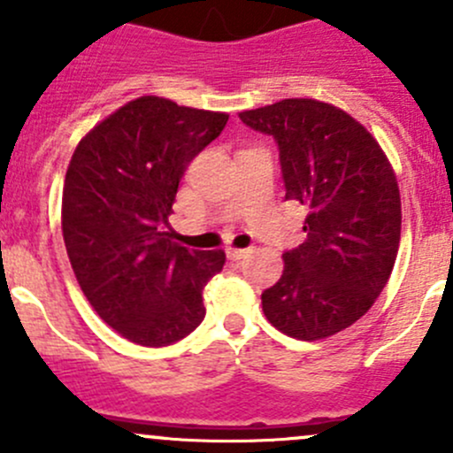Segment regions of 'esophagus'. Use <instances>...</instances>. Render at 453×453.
<instances>
[{
	"label": "esophagus",
	"instance_id": "1",
	"mask_svg": "<svg viewBox=\"0 0 453 453\" xmlns=\"http://www.w3.org/2000/svg\"><path fill=\"white\" fill-rule=\"evenodd\" d=\"M250 250H239V248H230L227 250V258L230 260H241L243 256H248Z\"/></svg>",
	"mask_w": 453,
	"mask_h": 453
}]
</instances>
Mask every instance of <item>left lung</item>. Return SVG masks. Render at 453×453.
Listing matches in <instances>:
<instances>
[{"instance_id":"obj_1","label":"left lung","mask_w":453,"mask_h":453,"mask_svg":"<svg viewBox=\"0 0 453 453\" xmlns=\"http://www.w3.org/2000/svg\"><path fill=\"white\" fill-rule=\"evenodd\" d=\"M280 149L285 199L307 208V241L282 254L280 280L263 291V313L285 335L331 337L374 304L395 267L401 195L372 134L344 109L285 98L239 113Z\"/></svg>"}]
</instances>
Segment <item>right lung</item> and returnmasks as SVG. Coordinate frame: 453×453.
<instances>
[{
    "label": "right lung",
    "mask_w": 453,
    "mask_h": 453,
    "mask_svg": "<svg viewBox=\"0 0 453 453\" xmlns=\"http://www.w3.org/2000/svg\"><path fill=\"white\" fill-rule=\"evenodd\" d=\"M226 122L227 113L140 96L72 155L61 203L67 256L94 311L134 344L168 346L203 319L201 294L226 252L177 245L166 226L186 166Z\"/></svg>",
    "instance_id": "obj_1"
}]
</instances>
